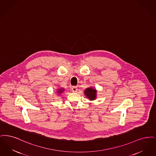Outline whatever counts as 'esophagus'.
I'll use <instances>...</instances> for the list:
<instances>
[{"instance_id": "34e87169", "label": "esophagus", "mask_w": 156, "mask_h": 156, "mask_svg": "<svg viewBox=\"0 0 156 156\" xmlns=\"http://www.w3.org/2000/svg\"><path fill=\"white\" fill-rule=\"evenodd\" d=\"M72 91H73V93H76V92H77V88L76 86H73L72 88Z\"/></svg>"}]
</instances>
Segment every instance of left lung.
I'll list each match as a JSON object with an SVG mask.
<instances>
[{"instance_id": "8db88e82", "label": "left lung", "mask_w": 156, "mask_h": 156, "mask_svg": "<svg viewBox=\"0 0 156 156\" xmlns=\"http://www.w3.org/2000/svg\"><path fill=\"white\" fill-rule=\"evenodd\" d=\"M84 94L90 100H94L97 97V90L93 87H88L84 90Z\"/></svg>"}]
</instances>
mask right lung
Wrapping results in <instances>:
<instances>
[{"label": "right lung", "mask_w": 156, "mask_h": 156, "mask_svg": "<svg viewBox=\"0 0 156 156\" xmlns=\"http://www.w3.org/2000/svg\"><path fill=\"white\" fill-rule=\"evenodd\" d=\"M63 91H64V89L63 88H59L58 90V94H61V93H62L63 92Z\"/></svg>", "instance_id": "add662e5"}]
</instances>
